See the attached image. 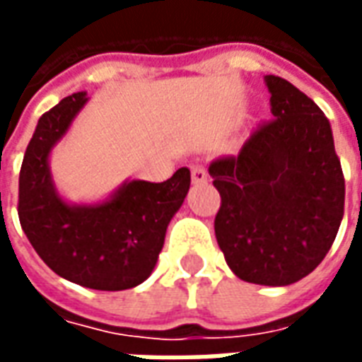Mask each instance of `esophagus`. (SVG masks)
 Listing matches in <instances>:
<instances>
[{"mask_svg": "<svg viewBox=\"0 0 362 362\" xmlns=\"http://www.w3.org/2000/svg\"><path fill=\"white\" fill-rule=\"evenodd\" d=\"M207 178H209V174H207V170H205L204 166L202 165L192 166V182H194V184H205Z\"/></svg>", "mask_w": 362, "mask_h": 362, "instance_id": "34e87169", "label": "esophagus"}]
</instances>
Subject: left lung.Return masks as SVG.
I'll return each instance as SVG.
<instances>
[{"label":"left lung","mask_w":362,"mask_h":362,"mask_svg":"<svg viewBox=\"0 0 362 362\" xmlns=\"http://www.w3.org/2000/svg\"><path fill=\"white\" fill-rule=\"evenodd\" d=\"M264 81L273 119L238 155L209 165L221 194L215 236L236 277L283 287L326 258L343 219L345 178L324 112L283 77Z\"/></svg>","instance_id":"8db88e82"}]
</instances>
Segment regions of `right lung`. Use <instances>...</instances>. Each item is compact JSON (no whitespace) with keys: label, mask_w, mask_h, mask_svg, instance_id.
I'll use <instances>...</instances> for the list:
<instances>
[{"label":"right lung","mask_w":362,"mask_h":362,"mask_svg":"<svg viewBox=\"0 0 362 362\" xmlns=\"http://www.w3.org/2000/svg\"><path fill=\"white\" fill-rule=\"evenodd\" d=\"M66 96L40 116L19 174V221L36 254L59 277L96 291H124L147 279L157 264L168 223L189 189V170L166 182L132 180L106 202L71 205L52 182L50 151L87 103Z\"/></svg>","instance_id":"right-lung-1"}]
</instances>
